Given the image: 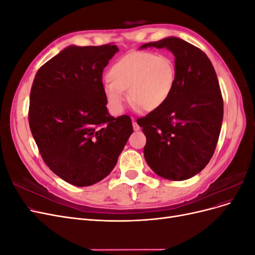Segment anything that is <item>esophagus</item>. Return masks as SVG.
<instances>
[{"mask_svg":"<svg viewBox=\"0 0 255 255\" xmlns=\"http://www.w3.org/2000/svg\"><path fill=\"white\" fill-rule=\"evenodd\" d=\"M133 128H134V130H139L140 129V127L138 126V123L136 122L135 119H133Z\"/></svg>","mask_w":255,"mask_h":255,"instance_id":"1","label":"esophagus"}]
</instances>
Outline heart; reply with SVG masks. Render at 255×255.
Masks as SVG:
<instances>
[{
	"label": "heart",
	"instance_id": "1",
	"mask_svg": "<svg viewBox=\"0 0 255 255\" xmlns=\"http://www.w3.org/2000/svg\"><path fill=\"white\" fill-rule=\"evenodd\" d=\"M104 94L110 109L119 114L125 109L126 94L135 109L152 112L170 99L176 81L171 58L152 52L135 51L126 54L110 68Z\"/></svg>",
	"mask_w": 255,
	"mask_h": 255
}]
</instances>
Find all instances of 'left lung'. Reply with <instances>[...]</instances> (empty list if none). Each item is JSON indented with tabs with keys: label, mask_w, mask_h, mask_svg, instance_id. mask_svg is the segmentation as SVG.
I'll return each instance as SVG.
<instances>
[{
	"label": "left lung",
	"mask_w": 255,
	"mask_h": 255,
	"mask_svg": "<svg viewBox=\"0 0 255 255\" xmlns=\"http://www.w3.org/2000/svg\"><path fill=\"white\" fill-rule=\"evenodd\" d=\"M148 47L173 53L176 81L165 105L137 119L146 137L144 158L157 175L184 181L205 168L217 145L223 119L219 82L206 54L187 41L168 37L141 45Z\"/></svg>",
	"instance_id": "left-lung-1"
}]
</instances>
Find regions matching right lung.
Listing matches in <instances>:
<instances>
[{
  "label": "right lung",
  "mask_w": 255,
  "mask_h": 255,
  "mask_svg": "<svg viewBox=\"0 0 255 255\" xmlns=\"http://www.w3.org/2000/svg\"><path fill=\"white\" fill-rule=\"evenodd\" d=\"M115 44L64 49L37 71L28 123L51 170L74 186H90L111 173L133 133L132 120L107 112L103 69Z\"/></svg>",
  "instance_id": "1"
}]
</instances>
